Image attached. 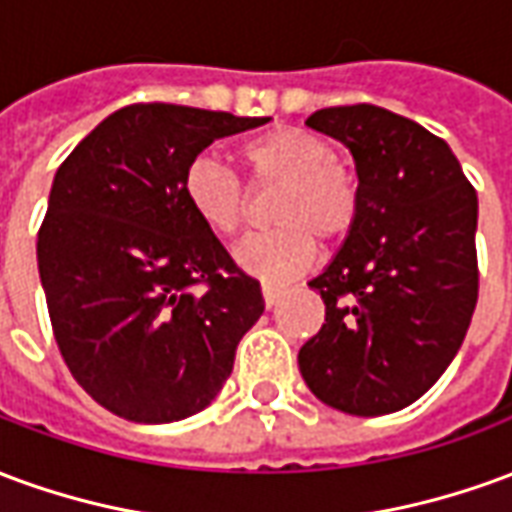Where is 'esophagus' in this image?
I'll return each instance as SVG.
<instances>
[{"label": "esophagus", "instance_id": "34e87169", "mask_svg": "<svg viewBox=\"0 0 512 512\" xmlns=\"http://www.w3.org/2000/svg\"><path fill=\"white\" fill-rule=\"evenodd\" d=\"M279 296H282V290L274 288V285H263V301H266L268 310H271V307H277Z\"/></svg>", "mask_w": 512, "mask_h": 512}]
</instances>
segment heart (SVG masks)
Segmentation results:
<instances>
[{"label":"heart","mask_w":512,"mask_h":512,"mask_svg":"<svg viewBox=\"0 0 512 512\" xmlns=\"http://www.w3.org/2000/svg\"><path fill=\"white\" fill-rule=\"evenodd\" d=\"M238 156L252 189H277L268 208V219L277 227L249 235L235 249V260L246 274L282 285L312 266L318 252L315 238L337 244L359 222V180L332 158V145L321 136L290 126L268 128L246 139ZM183 197L211 233L235 235L244 227L249 211L244 183L216 158L191 161L183 172Z\"/></svg>","instance_id":"b5f03b06"}]
</instances>
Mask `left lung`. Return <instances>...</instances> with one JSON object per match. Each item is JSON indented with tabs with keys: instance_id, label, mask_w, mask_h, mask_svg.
Returning <instances> with one entry per match:
<instances>
[{
	"instance_id": "1",
	"label": "left lung",
	"mask_w": 512,
	"mask_h": 512,
	"mask_svg": "<svg viewBox=\"0 0 512 512\" xmlns=\"http://www.w3.org/2000/svg\"><path fill=\"white\" fill-rule=\"evenodd\" d=\"M307 126L340 139L356 164L359 222L310 282L326 323L299 370L326 406L381 417L436 384L477 307V191L450 145L373 104L332 106Z\"/></svg>"
}]
</instances>
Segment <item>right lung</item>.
I'll return each instance as SVG.
<instances>
[{"mask_svg": "<svg viewBox=\"0 0 512 512\" xmlns=\"http://www.w3.org/2000/svg\"><path fill=\"white\" fill-rule=\"evenodd\" d=\"M268 123L175 104H131L60 164L38 268L65 365L131 422H175L219 395L263 315L260 282L191 213L183 172L219 136Z\"/></svg>", "mask_w": 512, "mask_h": 512, "instance_id": "obj_1", "label": "right lung"}]
</instances>
